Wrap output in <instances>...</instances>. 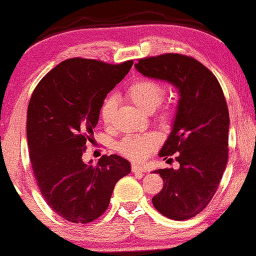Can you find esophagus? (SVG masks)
I'll use <instances>...</instances> for the list:
<instances>
[{
  "mask_svg": "<svg viewBox=\"0 0 256 256\" xmlns=\"http://www.w3.org/2000/svg\"><path fill=\"white\" fill-rule=\"evenodd\" d=\"M131 170H132V172H134V174H143L145 172L144 168L138 166V164H132Z\"/></svg>",
  "mask_w": 256,
  "mask_h": 256,
  "instance_id": "34e87169",
  "label": "esophagus"
}]
</instances>
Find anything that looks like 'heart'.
Instances as JSON below:
<instances>
[{
  "instance_id": "heart-1",
  "label": "heart",
  "mask_w": 256,
  "mask_h": 256,
  "mask_svg": "<svg viewBox=\"0 0 256 256\" xmlns=\"http://www.w3.org/2000/svg\"><path fill=\"white\" fill-rule=\"evenodd\" d=\"M166 87L157 80L151 78H140L130 84L125 90V96L131 102L144 112L156 111V120L163 125H169L174 118V110L169 104H160L166 96ZM117 100L113 96H108L99 110L100 120L102 124L110 125L114 117ZM160 136L154 132L139 134L125 136L117 144V150L122 156L132 160L142 162L150 156L160 146Z\"/></svg>"
}]
</instances>
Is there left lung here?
<instances>
[{"mask_svg": "<svg viewBox=\"0 0 256 256\" xmlns=\"http://www.w3.org/2000/svg\"><path fill=\"white\" fill-rule=\"evenodd\" d=\"M136 68L178 88L174 128L160 156L166 160L177 154L180 169L154 171L164 186L152 204L176 221L192 218L214 197L228 162L229 112L222 87L204 64L183 54L138 59Z\"/></svg>", "mask_w": 256, "mask_h": 256, "instance_id": "left-lung-1", "label": "left lung"}]
</instances>
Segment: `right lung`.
Here are the masks:
<instances>
[{
    "mask_svg": "<svg viewBox=\"0 0 256 256\" xmlns=\"http://www.w3.org/2000/svg\"><path fill=\"white\" fill-rule=\"evenodd\" d=\"M134 60L118 64L72 58L40 80L27 111L32 169L41 195L56 215L90 223L108 209L116 183L130 174L128 160L104 154L85 164L86 143L93 140L106 94L120 82Z\"/></svg>",
    "mask_w": 256,
    "mask_h": 256,
    "instance_id": "1",
    "label": "right lung"
}]
</instances>
